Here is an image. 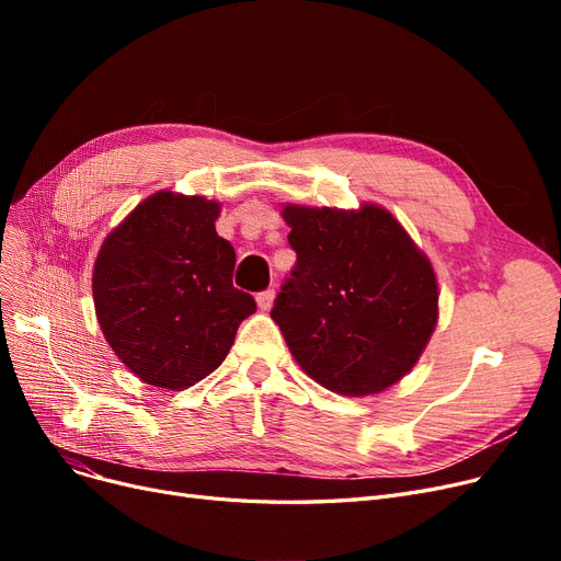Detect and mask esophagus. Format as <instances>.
<instances>
[{"label":"esophagus","mask_w":561,"mask_h":561,"mask_svg":"<svg viewBox=\"0 0 561 561\" xmlns=\"http://www.w3.org/2000/svg\"><path fill=\"white\" fill-rule=\"evenodd\" d=\"M273 300H275V290L273 288H265V290H261L259 296H256V305H259L261 311H268L273 307Z\"/></svg>","instance_id":"1"}]
</instances>
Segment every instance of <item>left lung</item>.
<instances>
[{
  "mask_svg": "<svg viewBox=\"0 0 561 561\" xmlns=\"http://www.w3.org/2000/svg\"><path fill=\"white\" fill-rule=\"evenodd\" d=\"M298 261L271 311L290 355L325 389L373 396L400 381L436 328L430 259L377 204L359 211L286 204Z\"/></svg>",
  "mask_w": 561,
  "mask_h": 561,
  "instance_id": "left-lung-1",
  "label": "left lung"
}]
</instances>
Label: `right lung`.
I'll list each match as a JSON object with an SVG mask.
<instances>
[{"mask_svg":"<svg viewBox=\"0 0 561 561\" xmlns=\"http://www.w3.org/2000/svg\"><path fill=\"white\" fill-rule=\"evenodd\" d=\"M220 204L159 191L117 225L98 254L93 300L113 352L145 385L182 391L227 357L256 311L231 284L236 252L220 239Z\"/></svg>","mask_w":561,"mask_h":561,"instance_id":"right-lung-1","label":"right lung"}]
</instances>
